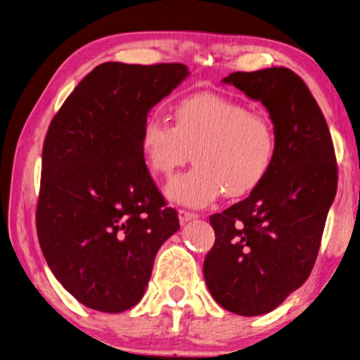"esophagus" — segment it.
Masks as SVG:
<instances>
[{
	"label": "esophagus",
	"instance_id": "1",
	"mask_svg": "<svg viewBox=\"0 0 360 360\" xmlns=\"http://www.w3.org/2000/svg\"><path fill=\"white\" fill-rule=\"evenodd\" d=\"M178 215H179V221H181V224H187L188 220H193V219L198 217L197 214H193V212H191V211H186V209H179Z\"/></svg>",
	"mask_w": 360,
	"mask_h": 360
}]
</instances>
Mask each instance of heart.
<instances>
[{"mask_svg":"<svg viewBox=\"0 0 360 360\" xmlns=\"http://www.w3.org/2000/svg\"><path fill=\"white\" fill-rule=\"evenodd\" d=\"M140 146L148 168L169 176L191 159L197 165L167 186L169 200L205 207L226 192L243 197L269 173L277 136L269 117L228 97L198 93L174 107V124L158 116L143 124Z\"/></svg>","mask_w":360,"mask_h":360,"instance_id":"b5f03b06","label":"heart"}]
</instances>
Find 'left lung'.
I'll use <instances>...</instances> for the list:
<instances>
[{
	"label": "left lung",
	"mask_w": 360,
	"mask_h": 360,
	"mask_svg": "<svg viewBox=\"0 0 360 360\" xmlns=\"http://www.w3.org/2000/svg\"><path fill=\"white\" fill-rule=\"evenodd\" d=\"M221 82L266 107L277 151L245 200L209 217L215 243L202 274L219 305L258 316L277 309L310 276L337 193L335 151L321 108L292 70L233 72Z\"/></svg>",
	"instance_id": "left-lung-1"
}]
</instances>
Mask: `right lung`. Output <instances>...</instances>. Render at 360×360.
<instances>
[{"mask_svg":"<svg viewBox=\"0 0 360 360\" xmlns=\"http://www.w3.org/2000/svg\"><path fill=\"white\" fill-rule=\"evenodd\" d=\"M179 63H103L77 84L42 149L36 228L47 264L78 302L105 313L145 294L155 253L179 230L149 174L148 113L188 77Z\"/></svg>","mask_w":360,"mask_h":360,"instance_id":"add662e5","label":"right lung"}]
</instances>
